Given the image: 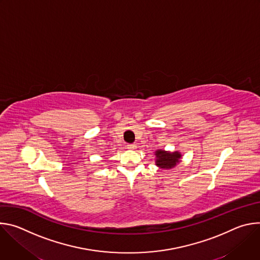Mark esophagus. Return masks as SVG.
I'll return each instance as SVG.
<instances>
[{
    "label": "esophagus",
    "mask_w": 260,
    "mask_h": 260,
    "mask_svg": "<svg viewBox=\"0 0 260 260\" xmlns=\"http://www.w3.org/2000/svg\"><path fill=\"white\" fill-rule=\"evenodd\" d=\"M127 148H128V149H131V150H135L136 148H137V145L136 144H128Z\"/></svg>",
    "instance_id": "esophagus-1"
}]
</instances>
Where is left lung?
<instances>
[{
	"mask_svg": "<svg viewBox=\"0 0 260 260\" xmlns=\"http://www.w3.org/2000/svg\"><path fill=\"white\" fill-rule=\"evenodd\" d=\"M155 164L160 169H173L179 164L181 158V153L178 151L169 152L165 150H157L155 151Z\"/></svg>",
	"mask_w": 260,
	"mask_h": 260,
	"instance_id": "1",
	"label": "left lung"
}]
</instances>
